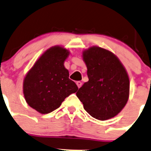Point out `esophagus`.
<instances>
[{"mask_svg":"<svg viewBox=\"0 0 151 151\" xmlns=\"http://www.w3.org/2000/svg\"><path fill=\"white\" fill-rule=\"evenodd\" d=\"M76 84H77V86H78V88H80V87H81V85H82V83H81V81H77Z\"/></svg>","mask_w":151,"mask_h":151,"instance_id":"esophagus-1","label":"esophagus"}]
</instances>
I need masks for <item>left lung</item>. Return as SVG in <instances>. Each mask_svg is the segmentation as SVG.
Returning <instances> with one entry per match:
<instances>
[{
	"label": "left lung",
	"mask_w": 151,
	"mask_h": 151,
	"mask_svg": "<svg viewBox=\"0 0 151 151\" xmlns=\"http://www.w3.org/2000/svg\"><path fill=\"white\" fill-rule=\"evenodd\" d=\"M89 81L76 96L92 117L104 121L118 115L127 104L130 79L125 67L114 53L98 46L82 52Z\"/></svg>",
	"instance_id": "1"
}]
</instances>
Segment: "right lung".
I'll return each mask as SVG.
<instances>
[{"label": "right lung", "mask_w": 151, "mask_h": 151, "mask_svg": "<svg viewBox=\"0 0 151 151\" xmlns=\"http://www.w3.org/2000/svg\"><path fill=\"white\" fill-rule=\"evenodd\" d=\"M70 53L62 46L50 47L26 74L23 82L24 99L39 113H51L60 107L67 96L78 90L64 67Z\"/></svg>", "instance_id": "obj_1"}]
</instances>
